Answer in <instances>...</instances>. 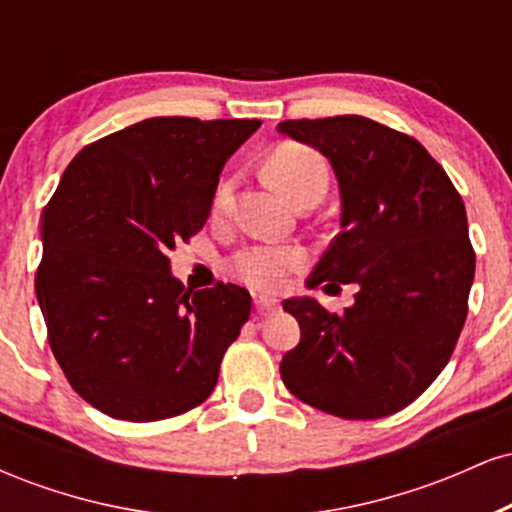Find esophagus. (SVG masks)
Segmentation results:
<instances>
[{
	"instance_id": "obj_1",
	"label": "esophagus",
	"mask_w": 512,
	"mask_h": 512,
	"mask_svg": "<svg viewBox=\"0 0 512 512\" xmlns=\"http://www.w3.org/2000/svg\"><path fill=\"white\" fill-rule=\"evenodd\" d=\"M255 303H257V310H260L262 315L276 313V310H279V301H276L274 296H257Z\"/></svg>"
}]
</instances>
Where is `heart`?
<instances>
[{
	"label": "heart",
	"mask_w": 512,
	"mask_h": 512,
	"mask_svg": "<svg viewBox=\"0 0 512 512\" xmlns=\"http://www.w3.org/2000/svg\"><path fill=\"white\" fill-rule=\"evenodd\" d=\"M269 173L276 185L286 192L291 202L305 195L310 190H327L330 185V168L322 158L320 151L310 149L305 144H281L269 156ZM238 178H223L216 185L214 195H211V219L221 221L233 207V197H236ZM308 260V252L301 245L293 243H252L240 248L231 257V269L238 279L245 284L255 286V289L274 291L289 279V274L298 272Z\"/></svg>",
	"instance_id": "heart-1"
}]
</instances>
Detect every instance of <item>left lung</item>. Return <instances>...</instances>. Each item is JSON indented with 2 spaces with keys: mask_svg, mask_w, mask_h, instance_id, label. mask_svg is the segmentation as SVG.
I'll return each mask as SVG.
<instances>
[{
  "mask_svg": "<svg viewBox=\"0 0 512 512\" xmlns=\"http://www.w3.org/2000/svg\"><path fill=\"white\" fill-rule=\"evenodd\" d=\"M279 132L330 158L342 192V231L308 286H358L342 315L284 301L301 342L281 380L339 419H383L438 378L460 339L477 264L464 202L414 137L368 117L284 120Z\"/></svg>",
  "mask_w": 512,
  "mask_h": 512,
  "instance_id": "left-lung-1",
  "label": "left lung"
}]
</instances>
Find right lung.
I'll return each instance as SVG.
<instances>
[{
  "label": "right lung",
  "instance_id": "1",
  "mask_svg": "<svg viewBox=\"0 0 512 512\" xmlns=\"http://www.w3.org/2000/svg\"><path fill=\"white\" fill-rule=\"evenodd\" d=\"M260 125L151 117L64 170L43 211L35 293L69 385L103 414L161 421L214 392L252 298L221 281L185 289L168 252L202 231L223 163Z\"/></svg>",
  "mask_w": 512,
  "mask_h": 512
}]
</instances>
